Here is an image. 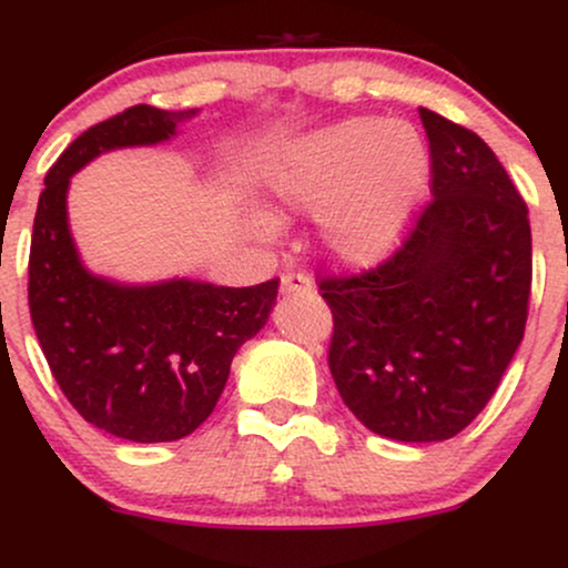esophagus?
I'll list each match as a JSON object with an SVG mask.
<instances>
[{"mask_svg":"<svg viewBox=\"0 0 568 568\" xmlns=\"http://www.w3.org/2000/svg\"><path fill=\"white\" fill-rule=\"evenodd\" d=\"M280 291L283 293H310L312 291V277L306 272H283L280 277Z\"/></svg>","mask_w":568,"mask_h":568,"instance_id":"34e87169","label":"esophagus"}]
</instances>
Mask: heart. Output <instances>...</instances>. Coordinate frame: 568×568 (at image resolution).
<instances>
[{"instance_id": "heart-1", "label": "heart", "mask_w": 568, "mask_h": 568, "mask_svg": "<svg viewBox=\"0 0 568 568\" xmlns=\"http://www.w3.org/2000/svg\"><path fill=\"white\" fill-rule=\"evenodd\" d=\"M427 181L429 154L416 128L366 116L293 141L264 173L272 200L283 211L317 213L325 247L352 264L397 243Z\"/></svg>"}]
</instances>
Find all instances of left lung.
I'll return each mask as SVG.
<instances>
[{"mask_svg":"<svg viewBox=\"0 0 568 568\" xmlns=\"http://www.w3.org/2000/svg\"><path fill=\"white\" fill-rule=\"evenodd\" d=\"M433 200L374 270L321 280L334 315L328 368L371 433L448 440L491 395L524 338L529 207L473 130L419 109Z\"/></svg>","mask_w":568,"mask_h":568,"instance_id":"obj_1","label":"left lung"}]
</instances>
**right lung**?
Wrapping results in <instances>:
<instances>
[{
  "instance_id": "add662e5",
  "label": "right lung",
  "mask_w": 568,
  "mask_h": 568,
  "mask_svg": "<svg viewBox=\"0 0 568 568\" xmlns=\"http://www.w3.org/2000/svg\"><path fill=\"white\" fill-rule=\"evenodd\" d=\"M197 114L130 106L88 128L44 175L29 253V310L58 387L84 422L135 443L179 440L216 408L232 357L264 328L280 280L120 285L90 275L67 221L69 179L101 152L168 141Z\"/></svg>"
}]
</instances>
